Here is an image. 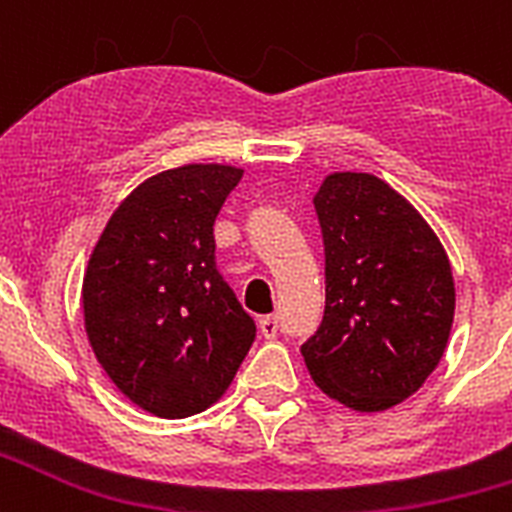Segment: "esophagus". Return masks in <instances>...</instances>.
<instances>
[{"label": "esophagus", "instance_id": "1", "mask_svg": "<svg viewBox=\"0 0 512 512\" xmlns=\"http://www.w3.org/2000/svg\"><path fill=\"white\" fill-rule=\"evenodd\" d=\"M259 330L264 338H277V330H279L277 315H264V318H259Z\"/></svg>", "mask_w": 512, "mask_h": 512}]
</instances>
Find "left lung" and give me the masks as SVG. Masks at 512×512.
Masks as SVG:
<instances>
[{
  "mask_svg": "<svg viewBox=\"0 0 512 512\" xmlns=\"http://www.w3.org/2000/svg\"><path fill=\"white\" fill-rule=\"evenodd\" d=\"M312 202L325 246V312L300 348L307 372L346 408H395L423 387L449 343V256L423 215L372 174H328Z\"/></svg>",
  "mask_w": 512,
  "mask_h": 512,
  "instance_id": "1",
  "label": "left lung"
}]
</instances>
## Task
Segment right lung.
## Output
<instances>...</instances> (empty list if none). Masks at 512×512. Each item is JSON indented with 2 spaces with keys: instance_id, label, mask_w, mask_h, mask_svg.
I'll list each match as a JSON object with an SVG mask.
<instances>
[{
  "instance_id": "obj_1",
  "label": "right lung",
  "mask_w": 512,
  "mask_h": 512,
  "mask_svg": "<svg viewBox=\"0 0 512 512\" xmlns=\"http://www.w3.org/2000/svg\"><path fill=\"white\" fill-rule=\"evenodd\" d=\"M228 164L161 171L120 202L81 284L84 328L117 390L158 418L223 397L256 338L215 266V217L241 182Z\"/></svg>"
}]
</instances>
